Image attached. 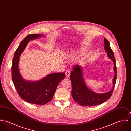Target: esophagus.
Returning <instances> with one entry per match:
<instances>
[{
  "instance_id": "obj_1",
  "label": "esophagus",
  "mask_w": 131,
  "mask_h": 131,
  "mask_svg": "<svg viewBox=\"0 0 131 131\" xmlns=\"http://www.w3.org/2000/svg\"><path fill=\"white\" fill-rule=\"evenodd\" d=\"M66 75L67 78H69L70 77V71L69 70H67L66 72Z\"/></svg>"
}]
</instances>
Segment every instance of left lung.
Instances as JSON below:
<instances>
[{
    "mask_svg": "<svg viewBox=\"0 0 131 131\" xmlns=\"http://www.w3.org/2000/svg\"><path fill=\"white\" fill-rule=\"evenodd\" d=\"M104 41L105 52L114 64V76L112 80V89L110 91L104 93H97L92 91L88 87L84 80L83 68L79 65H75L73 67V71L71 72L70 75L72 87V95L75 101L82 106H94L104 102L111 97L115 87L116 80L115 59L110 42L105 38Z\"/></svg>",
    "mask_w": 131,
    "mask_h": 131,
    "instance_id": "8db88e82",
    "label": "left lung"
}]
</instances>
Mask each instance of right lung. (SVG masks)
<instances>
[{"label":"right lung","mask_w":131,"mask_h":131,"mask_svg":"<svg viewBox=\"0 0 131 131\" xmlns=\"http://www.w3.org/2000/svg\"><path fill=\"white\" fill-rule=\"evenodd\" d=\"M42 34H32L27 36L15 51L12 66V77L14 86L20 98L26 102L44 105L52 100L58 85L66 77L64 73L47 75L43 79L31 81L25 80L19 71L20 56L30 40L41 37Z\"/></svg>","instance_id":"add662e5"}]
</instances>
